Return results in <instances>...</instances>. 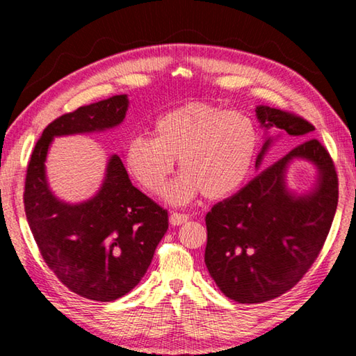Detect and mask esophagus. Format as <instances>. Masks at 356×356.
Instances as JSON below:
<instances>
[{
	"instance_id": "1",
	"label": "esophagus",
	"mask_w": 356,
	"mask_h": 356,
	"mask_svg": "<svg viewBox=\"0 0 356 356\" xmlns=\"http://www.w3.org/2000/svg\"><path fill=\"white\" fill-rule=\"evenodd\" d=\"M188 221V215H184V213H177V212H172L170 215V222L172 226H180L184 225V222Z\"/></svg>"
}]
</instances>
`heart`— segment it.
Segmentation results:
<instances>
[{
  "instance_id": "b5f03b06",
  "label": "heart",
  "mask_w": 356,
  "mask_h": 356,
  "mask_svg": "<svg viewBox=\"0 0 356 356\" xmlns=\"http://www.w3.org/2000/svg\"><path fill=\"white\" fill-rule=\"evenodd\" d=\"M152 135L130 138L124 163L138 185L161 195L179 160L182 176L166 193L171 204H188L202 193L207 200L234 195L248 179L259 147L250 116L202 102L161 114Z\"/></svg>"
}]
</instances>
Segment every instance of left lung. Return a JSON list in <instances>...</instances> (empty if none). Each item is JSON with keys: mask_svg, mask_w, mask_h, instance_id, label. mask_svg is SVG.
<instances>
[{"mask_svg": "<svg viewBox=\"0 0 356 356\" xmlns=\"http://www.w3.org/2000/svg\"><path fill=\"white\" fill-rule=\"evenodd\" d=\"M256 118L267 131L256 159L259 170L276 138L268 130L306 140L314 127L295 114L265 105ZM295 159L316 168L313 188L297 193L286 186ZM337 207V176L317 140L292 149L229 200L215 204L206 216L204 261L220 291L238 303H264L280 297L303 278L321 252Z\"/></svg>", "mask_w": 356, "mask_h": 356, "instance_id": "8db88e82", "label": "left lung"}]
</instances>
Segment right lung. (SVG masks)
Returning a JSON list of instances; mask_svg holds the SVG:
<instances>
[{"mask_svg": "<svg viewBox=\"0 0 356 356\" xmlns=\"http://www.w3.org/2000/svg\"><path fill=\"white\" fill-rule=\"evenodd\" d=\"M127 110L122 94L55 119L26 171L25 212L42 257L65 287L95 301L118 300L141 281L168 231V212L131 185L116 154L106 161L100 188L81 202H65L51 191L45 161L55 138L111 130Z\"/></svg>", "mask_w": 356, "mask_h": 356, "instance_id": "1", "label": "right lung"}]
</instances>
